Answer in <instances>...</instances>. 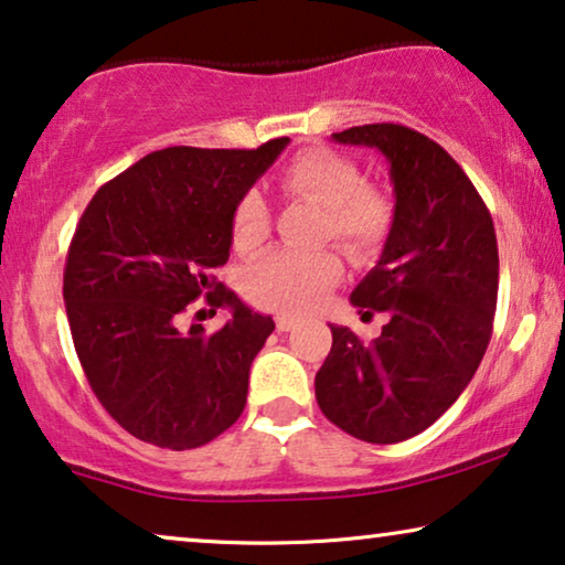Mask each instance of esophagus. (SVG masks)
Segmentation results:
<instances>
[{
	"instance_id": "1",
	"label": "esophagus",
	"mask_w": 565,
	"mask_h": 565,
	"mask_svg": "<svg viewBox=\"0 0 565 565\" xmlns=\"http://www.w3.org/2000/svg\"><path fill=\"white\" fill-rule=\"evenodd\" d=\"M275 327H277V331H292L296 329V319H290V316H277Z\"/></svg>"
}]
</instances>
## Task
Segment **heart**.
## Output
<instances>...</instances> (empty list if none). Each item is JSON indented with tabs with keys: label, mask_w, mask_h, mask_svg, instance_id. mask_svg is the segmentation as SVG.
Returning a JSON list of instances; mask_svg holds the SVG:
<instances>
[{
	"label": "heart",
	"mask_w": 565,
	"mask_h": 565,
	"mask_svg": "<svg viewBox=\"0 0 565 565\" xmlns=\"http://www.w3.org/2000/svg\"><path fill=\"white\" fill-rule=\"evenodd\" d=\"M285 195L323 207L321 238H334L352 257H367L388 236L393 205L381 190L362 180L352 159L329 149H308L292 157L277 174ZM269 211L257 190L244 192L231 215L236 249L252 252L265 242ZM342 275V262L331 249L273 252L252 262L242 275V290L254 306L267 311L300 316Z\"/></svg>",
	"instance_id": "1"
}]
</instances>
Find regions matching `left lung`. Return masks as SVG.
Segmentation results:
<instances>
[{
	"label": "left lung",
	"instance_id": "left-lung-1",
	"mask_svg": "<svg viewBox=\"0 0 565 565\" xmlns=\"http://www.w3.org/2000/svg\"><path fill=\"white\" fill-rule=\"evenodd\" d=\"M331 138L388 159L396 207L381 259L350 296L388 323L373 342L331 327L316 401L347 435L404 443L435 424L481 365L499 292L497 231L468 174L424 134L373 122Z\"/></svg>",
	"mask_w": 565,
	"mask_h": 565
}]
</instances>
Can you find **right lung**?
<instances>
[{
	"label": "right lung",
	"instance_id": "right-lung-1",
	"mask_svg": "<svg viewBox=\"0 0 565 565\" xmlns=\"http://www.w3.org/2000/svg\"><path fill=\"white\" fill-rule=\"evenodd\" d=\"M290 138L259 149L153 151L103 184L76 223L64 269L74 350L105 412L143 443L192 450L246 406L249 367L275 321L223 288L238 198ZM228 305L226 328L179 329L192 299Z\"/></svg>",
	"mask_w": 565,
	"mask_h": 565
}]
</instances>
